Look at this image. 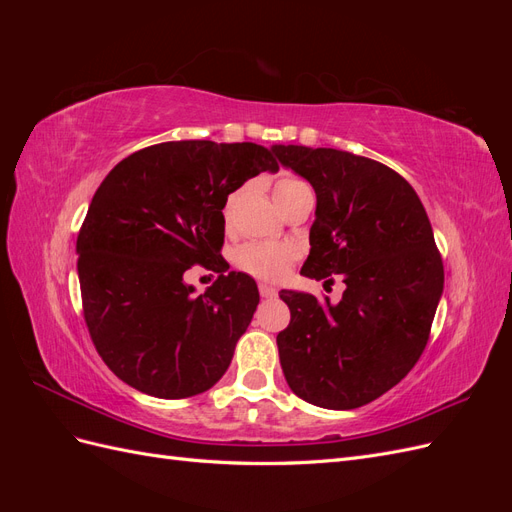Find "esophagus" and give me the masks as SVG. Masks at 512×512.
<instances>
[{
    "mask_svg": "<svg viewBox=\"0 0 512 512\" xmlns=\"http://www.w3.org/2000/svg\"><path fill=\"white\" fill-rule=\"evenodd\" d=\"M258 290H260V297L262 299H275L277 297V290L269 284H258Z\"/></svg>",
    "mask_w": 512,
    "mask_h": 512,
    "instance_id": "obj_1",
    "label": "esophagus"
}]
</instances>
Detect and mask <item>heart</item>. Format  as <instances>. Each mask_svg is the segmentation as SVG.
I'll return each mask as SVG.
<instances>
[{"instance_id":"heart-1","label":"heart","mask_w":512,"mask_h":512,"mask_svg":"<svg viewBox=\"0 0 512 512\" xmlns=\"http://www.w3.org/2000/svg\"><path fill=\"white\" fill-rule=\"evenodd\" d=\"M301 188H309V185L299 177L284 175L275 183V200ZM294 260H297V250L288 243L250 241V243L239 245L235 252L237 269L262 282H280L282 277L288 275Z\"/></svg>"}]
</instances>
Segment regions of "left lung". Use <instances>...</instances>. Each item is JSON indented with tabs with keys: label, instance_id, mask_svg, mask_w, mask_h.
I'll return each mask as SVG.
<instances>
[{
	"label": "left lung",
	"instance_id": "8db88e82",
	"mask_svg": "<svg viewBox=\"0 0 512 512\" xmlns=\"http://www.w3.org/2000/svg\"><path fill=\"white\" fill-rule=\"evenodd\" d=\"M316 190L301 273L333 282L342 301L282 290L290 324L277 335L286 382L307 404L361 408L421 359L444 288L442 256L421 198L393 168L342 149L275 145Z\"/></svg>",
	"mask_w": 512,
	"mask_h": 512
}]
</instances>
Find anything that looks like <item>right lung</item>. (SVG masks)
Masks as SVG:
<instances>
[{
    "instance_id": "right-lung-1",
    "label": "right lung",
    "mask_w": 512,
    "mask_h": 512,
    "mask_svg": "<svg viewBox=\"0 0 512 512\" xmlns=\"http://www.w3.org/2000/svg\"><path fill=\"white\" fill-rule=\"evenodd\" d=\"M280 168L254 143L170 141L104 177L76 239L83 316L102 361L136 391L183 399L218 382L258 307L250 275L222 258L228 194ZM219 273L193 297L182 273Z\"/></svg>"
}]
</instances>
